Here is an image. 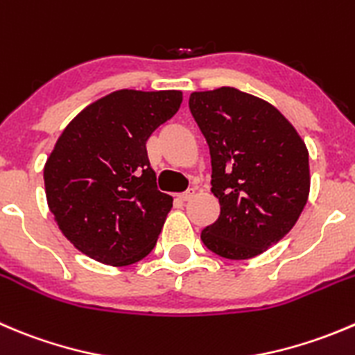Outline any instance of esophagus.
I'll use <instances>...</instances> for the list:
<instances>
[{
    "label": "esophagus",
    "mask_w": 355,
    "mask_h": 355,
    "mask_svg": "<svg viewBox=\"0 0 355 355\" xmlns=\"http://www.w3.org/2000/svg\"><path fill=\"white\" fill-rule=\"evenodd\" d=\"M194 194H196V189L191 187V189H187L185 192H182V194H178V198H180L182 201H189V199L194 198Z\"/></svg>",
    "instance_id": "1"
}]
</instances>
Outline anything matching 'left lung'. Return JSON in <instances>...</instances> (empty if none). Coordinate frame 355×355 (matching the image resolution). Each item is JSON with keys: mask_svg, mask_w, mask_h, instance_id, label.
<instances>
[{"mask_svg": "<svg viewBox=\"0 0 355 355\" xmlns=\"http://www.w3.org/2000/svg\"><path fill=\"white\" fill-rule=\"evenodd\" d=\"M189 109L208 142L220 202L202 243L229 260L257 257L293 229L307 205L305 142L274 105L230 86L194 92Z\"/></svg>", "mask_w": 355, "mask_h": 355, "instance_id": "obj_1", "label": "left lung"}]
</instances>
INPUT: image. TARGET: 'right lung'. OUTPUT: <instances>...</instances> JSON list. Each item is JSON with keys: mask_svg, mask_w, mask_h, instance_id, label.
I'll return each mask as SVG.
<instances>
[{"mask_svg": "<svg viewBox=\"0 0 355 355\" xmlns=\"http://www.w3.org/2000/svg\"><path fill=\"white\" fill-rule=\"evenodd\" d=\"M180 104L178 90L112 92L58 137L43 171L48 208L86 257L123 267L156 246L173 198L157 191L146 142Z\"/></svg>", "mask_w": 355, "mask_h": 355, "instance_id": "right-lung-1", "label": "right lung"}]
</instances>
